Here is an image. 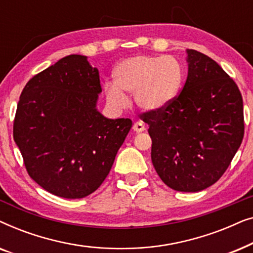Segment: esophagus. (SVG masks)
Returning a JSON list of instances; mask_svg holds the SVG:
<instances>
[{"mask_svg":"<svg viewBox=\"0 0 253 253\" xmlns=\"http://www.w3.org/2000/svg\"><path fill=\"white\" fill-rule=\"evenodd\" d=\"M132 129H133L134 132L140 133V132H144V131L146 130V126H145V124L143 122H136L133 124Z\"/></svg>","mask_w":253,"mask_h":253,"instance_id":"34e87169","label":"esophagus"}]
</instances>
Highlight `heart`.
<instances>
[{
  "label": "heart",
  "instance_id": "heart-1",
  "mask_svg": "<svg viewBox=\"0 0 253 253\" xmlns=\"http://www.w3.org/2000/svg\"><path fill=\"white\" fill-rule=\"evenodd\" d=\"M113 77L114 84L107 82L103 85L106 100L113 109L126 108V94H133L141 110L157 113L177 98L183 84V69L172 57L136 55L120 62Z\"/></svg>",
  "mask_w": 253,
  "mask_h": 253
}]
</instances>
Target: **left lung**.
<instances>
[{
  "mask_svg": "<svg viewBox=\"0 0 253 253\" xmlns=\"http://www.w3.org/2000/svg\"><path fill=\"white\" fill-rule=\"evenodd\" d=\"M188 77L167 108L144 113L152 138V164L162 182L181 192L214 184L236 154L244 136L243 99L215 61L186 49Z\"/></svg>",
  "mask_w": 253,
  "mask_h": 253,
  "instance_id": "left-lung-1",
  "label": "left lung"
}]
</instances>
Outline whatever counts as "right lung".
<instances>
[{
    "label": "right lung",
    "mask_w": 253,
    "mask_h": 253,
    "mask_svg": "<svg viewBox=\"0 0 253 253\" xmlns=\"http://www.w3.org/2000/svg\"><path fill=\"white\" fill-rule=\"evenodd\" d=\"M100 93L98 69L74 54L34 76L20 94L13 139L31 178L55 196L94 192L132 126L99 112Z\"/></svg>",
    "instance_id": "1"
}]
</instances>
